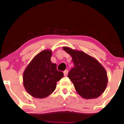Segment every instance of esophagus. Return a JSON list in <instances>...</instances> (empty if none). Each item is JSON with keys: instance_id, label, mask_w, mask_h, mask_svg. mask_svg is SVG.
Masks as SVG:
<instances>
[{"instance_id": "34e87169", "label": "esophagus", "mask_w": 124, "mask_h": 124, "mask_svg": "<svg viewBox=\"0 0 124 124\" xmlns=\"http://www.w3.org/2000/svg\"><path fill=\"white\" fill-rule=\"evenodd\" d=\"M68 70H65V71H63V74H64V76H67V74H68Z\"/></svg>"}]
</instances>
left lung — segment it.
<instances>
[{"label":"left lung","instance_id":"8db88e82","mask_svg":"<svg viewBox=\"0 0 124 124\" xmlns=\"http://www.w3.org/2000/svg\"><path fill=\"white\" fill-rule=\"evenodd\" d=\"M63 49L72 57L74 67L68 76L77 93L86 99L100 97L108 83L105 68L96 59L85 52L68 47Z\"/></svg>","mask_w":124,"mask_h":124}]
</instances>
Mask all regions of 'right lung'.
Listing matches in <instances>:
<instances>
[{
  "label": "right lung",
  "instance_id": "right-lung-1",
  "mask_svg": "<svg viewBox=\"0 0 124 124\" xmlns=\"http://www.w3.org/2000/svg\"><path fill=\"white\" fill-rule=\"evenodd\" d=\"M50 50H45L36 55L23 72V85L31 96L37 98H46L53 93L57 82L63 77L57 71L56 63H52Z\"/></svg>",
  "mask_w": 124,
  "mask_h": 124
}]
</instances>
